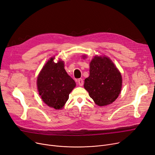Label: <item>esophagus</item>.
<instances>
[{"label":"esophagus","instance_id":"esophagus-1","mask_svg":"<svg viewBox=\"0 0 155 155\" xmlns=\"http://www.w3.org/2000/svg\"><path fill=\"white\" fill-rule=\"evenodd\" d=\"M78 84H79V85L80 86H82V85H83V79H79L78 80Z\"/></svg>","mask_w":155,"mask_h":155}]
</instances>
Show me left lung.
<instances>
[{"instance_id": "8db88e82", "label": "left lung", "mask_w": 155, "mask_h": 155, "mask_svg": "<svg viewBox=\"0 0 155 155\" xmlns=\"http://www.w3.org/2000/svg\"><path fill=\"white\" fill-rule=\"evenodd\" d=\"M90 75L84 87L97 105L104 106L115 101L122 89V76L109 58L95 56L90 63Z\"/></svg>"}]
</instances>
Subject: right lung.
<instances>
[{
  "label": "right lung",
  "mask_w": 155,
  "mask_h": 155,
  "mask_svg": "<svg viewBox=\"0 0 155 155\" xmlns=\"http://www.w3.org/2000/svg\"><path fill=\"white\" fill-rule=\"evenodd\" d=\"M37 86L43 101L51 107L61 109L76 86L75 81L66 73L63 61L53 62L51 58L43 66L37 79Z\"/></svg>",
  "instance_id": "add662e5"
}]
</instances>
